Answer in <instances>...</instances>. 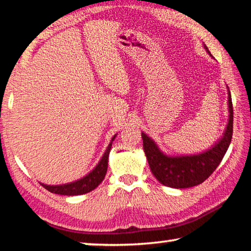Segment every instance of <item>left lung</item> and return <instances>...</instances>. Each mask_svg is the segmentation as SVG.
<instances>
[{
    "label": "left lung",
    "mask_w": 251,
    "mask_h": 251,
    "mask_svg": "<svg viewBox=\"0 0 251 251\" xmlns=\"http://www.w3.org/2000/svg\"><path fill=\"white\" fill-rule=\"evenodd\" d=\"M207 52L210 54L208 50ZM228 105L229 122L223 138L214 147L201 154L180 157L166 156L159 151L151 137L142 133L144 151L146 154L151 171L160 184L172 188H189L201 184L216 171L226 154L232 138L233 109L229 90Z\"/></svg>",
    "instance_id": "left-lung-1"
}]
</instances>
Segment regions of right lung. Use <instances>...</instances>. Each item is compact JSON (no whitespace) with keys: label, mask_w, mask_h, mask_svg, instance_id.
I'll use <instances>...</instances> for the list:
<instances>
[{"label":"right lung","mask_w":251,"mask_h":251,"mask_svg":"<svg viewBox=\"0 0 251 251\" xmlns=\"http://www.w3.org/2000/svg\"><path fill=\"white\" fill-rule=\"evenodd\" d=\"M115 138V136L112 138V142ZM112 142L109 143V145L106 150L105 154L101 157L99 165L93 169V171L83 178H80L79 180H76L71 184L65 185H56V186H50V185H44L41 184L45 189H48L49 192L57 194V195H65V196H76V195H83L86 193L92 192L93 189H95L101 181H103L104 177L107 172L108 166V154L112 148Z\"/></svg>","instance_id":"right-lung-1"}]
</instances>
